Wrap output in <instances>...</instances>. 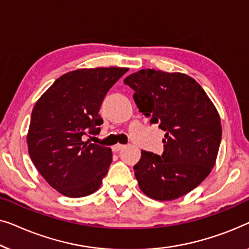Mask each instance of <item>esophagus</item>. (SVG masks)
<instances>
[{
  "mask_svg": "<svg viewBox=\"0 0 249 249\" xmlns=\"http://www.w3.org/2000/svg\"><path fill=\"white\" fill-rule=\"evenodd\" d=\"M124 146H125V145H123V144H115L111 149H113L114 152H118V151H120V150L123 149Z\"/></svg>",
  "mask_w": 249,
  "mask_h": 249,
  "instance_id": "obj_1",
  "label": "esophagus"
}]
</instances>
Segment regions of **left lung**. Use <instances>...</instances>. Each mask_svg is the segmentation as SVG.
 Segmentation results:
<instances>
[{
    "label": "left lung",
    "instance_id": "8db88e82",
    "mask_svg": "<svg viewBox=\"0 0 249 249\" xmlns=\"http://www.w3.org/2000/svg\"><path fill=\"white\" fill-rule=\"evenodd\" d=\"M139 110L166 132L163 153L142 150L133 167L141 191L171 201L197 187L214 167L222 128L218 110L193 78L179 72L140 70L124 80Z\"/></svg>",
    "mask_w": 249,
    "mask_h": 249
}]
</instances>
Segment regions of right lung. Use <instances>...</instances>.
Here are the masks:
<instances>
[{
    "mask_svg": "<svg viewBox=\"0 0 249 249\" xmlns=\"http://www.w3.org/2000/svg\"><path fill=\"white\" fill-rule=\"evenodd\" d=\"M128 69L96 68L68 72L35 105L28 152L45 180L68 197L96 192L108 173L110 148L83 141L100 132L99 109L108 90Z\"/></svg>",
    "mask_w": 249,
    "mask_h": 249,
    "instance_id": "right-lung-1",
    "label": "right lung"
}]
</instances>
